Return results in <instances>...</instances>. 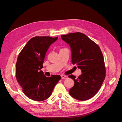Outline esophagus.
<instances>
[{
	"mask_svg": "<svg viewBox=\"0 0 122 122\" xmlns=\"http://www.w3.org/2000/svg\"><path fill=\"white\" fill-rule=\"evenodd\" d=\"M61 79H67L68 77L66 75H61Z\"/></svg>",
	"mask_w": 122,
	"mask_h": 122,
	"instance_id": "34e87169",
	"label": "esophagus"
}]
</instances>
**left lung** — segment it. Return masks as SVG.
Wrapping results in <instances>:
<instances>
[{"mask_svg":"<svg viewBox=\"0 0 122 122\" xmlns=\"http://www.w3.org/2000/svg\"><path fill=\"white\" fill-rule=\"evenodd\" d=\"M61 39L71 48L72 62L81 70L78 78L69 76L74 81L69 90L75 99L84 101L96 94L105 77L104 58L97 44L82 33L74 32L61 36Z\"/></svg>","mask_w":122,"mask_h":122,"instance_id":"8db88e82","label":"left lung"}]
</instances>
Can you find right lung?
I'll return each mask as SVG.
<instances>
[{
	"label": "right lung",
	"instance_id": "add662e5",
	"mask_svg": "<svg viewBox=\"0 0 122 122\" xmlns=\"http://www.w3.org/2000/svg\"><path fill=\"white\" fill-rule=\"evenodd\" d=\"M58 37L35 36L21 50L16 65V77L26 96L34 101L48 98L55 85L61 79L60 75L46 77L41 70L48 49Z\"/></svg>",
	"mask_w": 122,
	"mask_h": 122
}]
</instances>
